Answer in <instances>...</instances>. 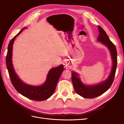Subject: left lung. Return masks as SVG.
<instances>
[{"instance_id": "8db88e82", "label": "left lung", "mask_w": 124, "mask_h": 124, "mask_svg": "<svg viewBox=\"0 0 124 124\" xmlns=\"http://www.w3.org/2000/svg\"><path fill=\"white\" fill-rule=\"evenodd\" d=\"M100 32L97 41L101 42L109 50L112 59V68L110 74L103 81L94 85L84 84L81 80L79 74L72 71L71 80L76 93L86 99H93L99 96L107 91L114 81L117 66V52L115 45L110 41L106 31L101 27H98Z\"/></svg>"}]
</instances>
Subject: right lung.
<instances>
[{
	"label": "right lung",
	"instance_id": "1",
	"mask_svg": "<svg viewBox=\"0 0 124 124\" xmlns=\"http://www.w3.org/2000/svg\"><path fill=\"white\" fill-rule=\"evenodd\" d=\"M27 28H23L10 40L6 57V64L10 79L12 85L19 93L27 98L36 101H43L49 99L54 93L58 81L64 70L62 64L51 68L48 73L47 78L42 85L34 86L25 83L19 78L15 72L12 62V48L14 41L22 31Z\"/></svg>",
	"mask_w": 124,
	"mask_h": 124
}]
</instances>
